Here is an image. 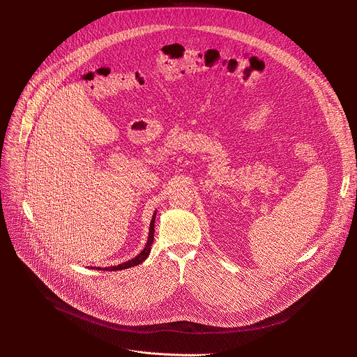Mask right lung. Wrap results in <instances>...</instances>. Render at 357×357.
<instances>
[{
  "label": "right lung",
  "instance_id": "add662e5",
  "mask_svg": "<svg viewBox=\"0 0 357 357\" xmlns=\"http://www.w3.org/2000/svg\"><path fill=\"white\" fill-rule=\"evenodd\" d=\"M155 216H157V213H154V216H152V220H151V223H149V233H148V240H146V244H145V247H144V250L138 254L137 257H134V259H131V260H128V261H126V263H121V264H119V266H112V267H91V270L93 268H96V270H103V271H120V270H126V268H131V267H134V266H138V264H141L142 261H145L146 260V257H148V254H149V251H151V245H152V241H154V226H155Z\"/></svg>",
  "mask_w": 357,
  "mask_h": 357
}]
</instances>
